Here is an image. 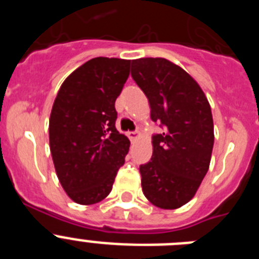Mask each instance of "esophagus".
I'll return each mask as SVG.
<instances>
[{"label": "esophagus", "instance_id": "1", "mask_svg": "<svg viewBox=\"0 0 259 259\" xmlns=\"http://www.w3.org/2000/svg\"><path fill=\"white\" fill-rule=\"evenodd\" d=\"M127 136L130 137V140L135 141V140H137V139H139L141 135H140V132H139V131H132V132H127Z\"/></svg>", "mask_w": 259, "mask_h": 259}]
</instances>
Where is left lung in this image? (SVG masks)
<instances>
[{
  "mask_svg": "<svg viewBox=\"0 0 259 259\" xmlns=\"http://www.w3.org/2000/svg\"><path fill=\"white\" fill-rule=\"evenodd\" d=\"M131 75L148 97L152 120L163 128L152 137V159L140 166L143 192L154 206L178 209L193 198L209 170V101L197 81L168 59H134Z\"/></svg>",
  "mask_w": 259,
  "mask_h": 259,
  "instance_id": "8db88e82",
  "label": "left lung"
}]
</instances>
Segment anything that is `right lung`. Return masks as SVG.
I'll return each mask as SVG.
<instances>
[{
    "label": "right lung",
    "mask_w": 259,
    "mask_h": 259,
    "mask_svg": "<svg viewBox=\"0 0 259 259\" xmlns=\"http://www.w3.org/2000/svg\"><path fill=\"white\" fill-rule=\"evenodd\" d=\"M128 59L97 57L70 74L53 104L49 144L68 197L93 205L111 192L130 140L115 128V100L130 75Z\"/></svg>",
    "instance_id": "right-lung-1"
}]
</instances>
